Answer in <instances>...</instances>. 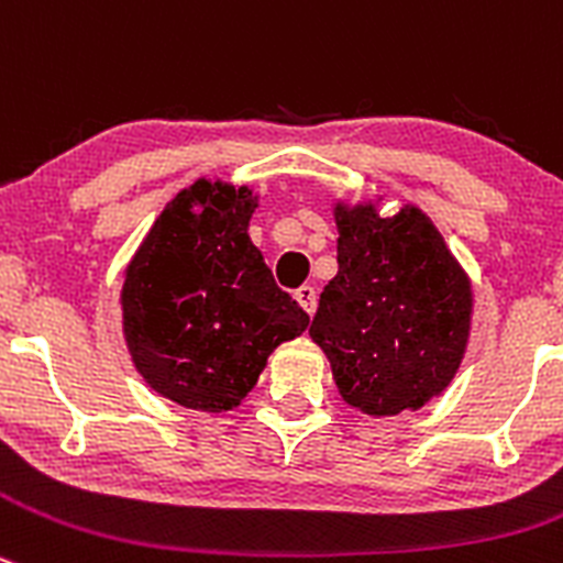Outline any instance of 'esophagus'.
Returning a JSON list of instances; mask_svg holds the SVG:
<instances>
[{
    "label": "esophagus",
    "mask_w": 563,
    "mask_h": 563,
    "mask_svg": "<svg viewBox=\"0 0 563 563\" xmlns=\"http://www.w3.org/2000/svg\"><path fill=\"white\" fill-rule=\"evenodd\" d=\"M294 297H297V302L302 306L306 313L317 311V288L313 286H299L297 291H294Z\"/></svg>",
    "instance_id": "34e87169"
}]
</instances>
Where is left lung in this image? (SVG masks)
<instances>
[{"mask_svg": "<svg viewBox=\"0 0 563 563\" xmlns=\"http://www.w3.org/2000/svg\"><path fill=\"white\" fill-rule=\"evenodd\" d=\"M335 228L339 275L319 297L311 339L353 408H422L464 358L470 280L419 208L383 219L375 205H339Z\"/></svg>", "mask_w": 563, "mask_h": 563, "instance_id": "left-lung-1", "label": "left lung"}]
</instances>
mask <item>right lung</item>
Masks as SVG:
<instances>
[{"label":"right lung","mask_w":563,"mask_h":563,"mask_svg":"<svg viewBox=\"0 0 563 563\" xmlns=\"http://www.w3.org/2000/svg\"><path fill=\"white\" fill-rule=\"evenodd\" d=\"M255 197L199 180L157 222L122 288L124 339L157 394L199 411H230L280 341L308 328L246 235Z\"/></svg>","instance_id":"obj_1"}]
</instances>
